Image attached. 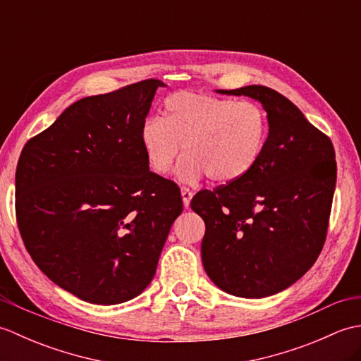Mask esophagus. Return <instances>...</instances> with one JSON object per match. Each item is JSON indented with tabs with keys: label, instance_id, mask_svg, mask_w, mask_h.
Here are the masks:
<instances>
[{
	"label": "esophagus",
	"instance_id": "34e87169",
	"mask_svg": "<svg viewBox=\"0 0 361 361\" xmlns=\"http://www.w3.org/2000/svg\"><path fill=\"white\" fill-rule=\"evenodd\" d=\"M192 195H194V192H192V190H190L189 188H186V186H183V188H181L183 204H185L186 208H189V204H190V198H192Z\"/></svg>",
	"mask_w": 361,
	"mask_h": 361
}]
</instances>
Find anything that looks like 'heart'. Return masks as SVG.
I'll use <instances>...</instances> for the list:
<instances>
[{"instance_id": "1", "label": "heart", "mask_w": 361, "mask_h": 361, "mask_svg": "<svg viewBox=\"0 0 361 361\" xmlns=\"http://www.w3.org/2000/svg\"><path fill=\"white\" fill-rule=\"evenodd\" d=\"M270 132L268 116L252 101H234L195 91L169 96L163 119H147L141 127V145L147 164L166 175L185 150L178 166L183 181L203 175L217 185H231L259 163Z\"/></svg>"}]
</instances>
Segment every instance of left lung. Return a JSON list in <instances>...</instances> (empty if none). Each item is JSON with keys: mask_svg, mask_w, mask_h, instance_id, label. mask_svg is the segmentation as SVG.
Wrapping results in <instances>:
<instances>
[{"mask_svg": "<svg viewBox=\"0 0 361 361\" xmlns=\"http://www.w3.org/2000/svg\"><path fill=\"white\" fill-rule=\"evenodd\" d=\"M220 93L250 96L268 114L267 145L252 171L190 202L204 220L202 260L229 295L264 298L290 287L324 247L336 181L331 137L298 106L262 85Z\"/></svg>", "mask_w": 361, "mask_h": 361, "instance_id": "obj_1", "label": "left lung"}]
</instances>
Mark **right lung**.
<instances>
[{
	"label": "right lung",
	"instance_id": "1",
	"mask_svg": "<svg viewBox=\"0 0 361 361\" xmlns=\"http://www.w3.org/2000/svg\"><path fill=\"white\" fill-rule=\"evenodd\" d=\"M158 79L83 97L26 142L15 214L35 265L83 301L119 304L157 271L183 211L178 186L149 171L141 127Z\"/></svg>",
	"mask_w": 361,
	"mask_h": 361
}]
</instances>
